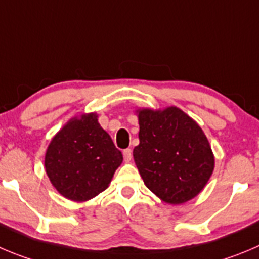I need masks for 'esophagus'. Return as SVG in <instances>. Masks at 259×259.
Returning <instances> with one entry per match:
<instances>
[{
	"label": "esophagus",
	"mask_w": 259,
	"mask_h": 259,
	"mask_svg": "<svg viewBox=\"0 0 259 259\" xmlns=\"http://www.w3.org/2000/svg\"><path fill=\"white\" fill-rule=\"evenodd\" d=\"M132 158H133L132 149H130V148L125 149V151H124V159H125V161H126V162H130V161H132Z\"/></svg>",
	"instance_id": "34e87169"
}]
</instances>
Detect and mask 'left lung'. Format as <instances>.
I'll use <instances>...</instances> for the list:
<instances>
[{"label": "left lung", "mask_w": 259, "mask_h": 259, "mask_svg": "<svg viewBox=\"0 0 259 259\" xmlns=\"http://www.w3.org/2000/svg\"><path fill=\"white\" fill-rule=\"evenodd\" d=\"M137 112L139 146L133 156L146 187L170 204L199 194L214 168L211 146L199 125L174 106Z\"/></svg>", "instance_id": "8db88e82"}]
</instances>
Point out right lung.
<instances>
[{
    "instance_id": "add662e5",
    "label": "right lung",
    "mask_w": 259,
    "mask_h": 259,
    "mask_svg": "<svg viewBox=\"0 0 259 259\" xmlns=\"http://www.w3.org/2000/svg\"><path fill=\"white\" fill-rule=\"evenodd\" d=\"M96 113L71 118L52 138L46 172L57 192L75 202L92 199L108 188L122 154L98 124Z\"/></svg>"
}]
</instances>
